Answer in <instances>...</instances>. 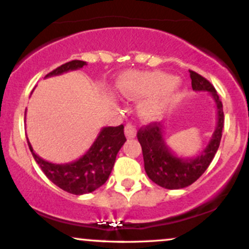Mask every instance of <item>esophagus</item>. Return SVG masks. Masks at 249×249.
<instances>
[{"instance_id": "1", "label": "esophagus", "mask_w": 249, "mask_h": 249, "mask_svg": "<svg viewBox=\"0 0 249 249\" xmlns=\"http://www.w3.org/2000/svg\"><path fill=\"white\" fill-rule=\"evenodd\" d=\"M125 136H126L127 139H134V137L136 136V129H135L134 125L127 124L126 126H125Z\"/></svg>"}]
</instances>
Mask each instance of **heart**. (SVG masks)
<instances>
[{
	"label": "heart",
	"instance_id": "obj_1",
	"mask_svg": "<svg viewBox=\"0 0 249 249\" xmlns=\"http://www.w3.org/2000/svg\"><path fill=\"white\" fill-rule=\"evenodd\" d=\"M120 94L129 100H143L139 115L144 122H154L165 114L177 99L180 80L159 71L126 72L118 80Z\"/></svg>",
	"mask_w": 249,
	"mask_h": 249
}]
</instances>
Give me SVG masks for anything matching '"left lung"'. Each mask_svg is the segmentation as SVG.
I'll return each mask as SVG.
<instances>
[{
  "instance_id": "1",
  "label": "left lung",
  "mask_w": 249,
  "mask_h": 249,
  "mask_svg": "<svg viewBox=\"0 0 249 249\" xmlns=\"http://www.w3.org/2000/svg\"><path fill=\"white\" fill-rule=\"evenodd\" d=\"M189 73L193 90L210 92L217 108V125L207 145L195 157H178L167 145L165 127L160 123H152L145 127H141L137 132L145 173L155 184L165 189H182L193 184L210 166L222 140L224 127L222 101L206 78L194 71H189Z\"/></svg>"
}]
</instances>
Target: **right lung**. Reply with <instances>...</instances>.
<instances>
[{"label":"right lung","mask_w":249,"mask_h":249,"mask_svg":"<svg viewBox=\"0 0 249 249\" xmlns=\"http://www.w3.org/2000/svg\"><path fill=\"white\" fill-rule=\"evenodd\" d=\"M85 65V61L72 60L48 73L46 78L76 71ZM125 141L126 139L123 125L102 127L85 154L67 164H53L47 161L35 153L30 141H27V144L34 159L55 185L71 194L82 195L94 192L106 183L114 166L118 152Z\"/></svg>","instance_id":"1"}]
</instances>
